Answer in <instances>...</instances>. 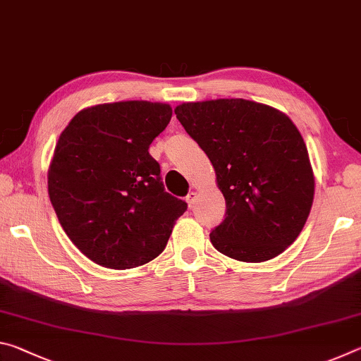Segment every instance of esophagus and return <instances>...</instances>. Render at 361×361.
Masks as SVG:
<instances>
[{
	"instance_id": "1",
	"label": "esophagus",
	"mask_w": 361,
	"mask_h": 361,
	"mask_svg": "<svg viewBox=\"0 0 361 361\" xmlns=\"http://www.w3.org/2000/svg\"><path fill=\"white\" fill-rule=\"evenodd\" d=\"M195 200H197V192L191 191L188 195H186V202L189 205V209H192V207L195 205Z\"/></svg>"
}]
</instances>
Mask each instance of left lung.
<instances>
[{
    "label": "left lung",
    "mask_w": 361,
    "mask_h": 361,
    "mask_svg": "<svg viewBox=\"0 0 361 361\" xmlns=\"http://www.w3.org/2000/svg\"><path fill=\"white\" fill-rule=\"evenodd\" d=\"M176 119L209 156L226 200L210 240L243 262L276 258L296 240L312 209L307 146L285 113L243 99L181 103Z\"/></svg>",
    "instance_id": "left-lung-1"
}]
</instances>
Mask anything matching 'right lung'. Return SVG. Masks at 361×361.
<instances>
[{"mask_svg":"<svg viewBox=\"0 0 361 361\" xmlns=\"http://www.w3.org/2000/svg\"><path fill=\"white\" fill-rule=\"evenodd\" d=\"M170 118L167 103H103L60 133L49 197L66 235L95 264L124 271L152 261L186 212L185 200L166 192L148 151Z\"/></svg>","mask_w":361,"mask_h":361,"instance_id":"1","label":"right lung"}]
</instances>
